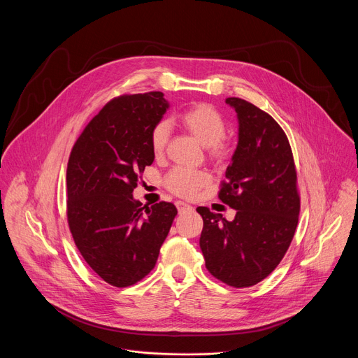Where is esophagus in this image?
Here are the masks:
<instances>
[{
  "label": "esophagus",
  "instance_id": "esophagus-1",
  "mask_svg": "<svg viewBox=\"0 0 358 358\" xmlns=\"http://www.w3.org/2000/svg\"><path fill=\"white\" fill-rule=\"evenodd\" d=\"M176 207H177L178 213H184V211H191V210H192L191 206H188V203H185V202H182V201H177V202H176Z\"/></svg>",
  "mask_w": 358,
  "mask_h": 358
}]
</instances>
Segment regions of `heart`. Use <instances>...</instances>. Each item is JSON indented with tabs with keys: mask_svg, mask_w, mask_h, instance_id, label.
<instances>
[{
	"mask_svg": "<svg viewBox=\"0 0 358 358\" xmlns=\"http://www.w3.org/2000/svg\"><path fill=\"white\" fill-rule=\"evenodd\" d=\"M184 129L202 145L208 148V156L217 162L224 163L229 159L232 147L225 138L227 123L222 115L211 105L199 103L185 110L181 116ZM171 126L169 120H160L152 126L150 131V147L156 157L166 151L170 138ZM208 173L201 170H188L176 167L164 178V185L180 196H194L202 187L210 182Z\"/></svg>",
	"mask_w": 358,
	"mask_h": 358,
	"instance_id": "1",
	"label": "heart"
}]
</instances>
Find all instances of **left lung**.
I'll list each match as a JSON object with an SVG mask.
<instances>
[{"mask_svg":"<svg viewBox=\"0 0 358 358\" xmlns=\"http://www.w3.org/2000/svg\"><path fill=\"white\" fill-rule=\"evenodd\" d=\"M225 101L236 112L239 133L218 196L236 214L227 221L198 207L203 221L199 246L214 278L249 287L269 276L290 246L300 211L297 174L278 122L243 99Z\"/></svg>","mask_w":358,"mask_h":358,"instance_id":"obj_1","label":"left lung"}]
</instances>
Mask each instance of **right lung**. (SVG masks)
<instances>
[{
	"label": "right lung",
	"instance_id": "1",
	"mask_svg": "<svg viewBox=\"0 0 358 358\" xmlns=\"http://www.w3.org/2000/svg\"><path fill=\"white\" fill-rule=\"evenodd\" d=\"M169 109L162 92L115 97L76 140L66 170V214L86 264L112 286L127 287L156 266L177 215L171 202L143 207L138 176L155 162L150 131Z\"/></svg>",
	"mask_w": 358,
	"mask_h": 358
}]
</instances>
